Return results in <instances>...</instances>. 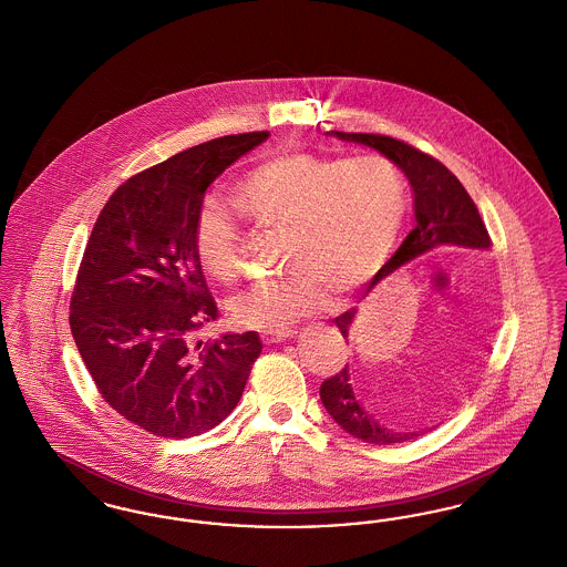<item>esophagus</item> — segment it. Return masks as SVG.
Here are the masks:
<instances>
[{
  "label": "esophagus",
  "instance_id": "esophagus-1",
  "mask_svg": "<svg viewBox=\"0 0 567 567\" xmlns=\"http://www.w3.org/2000/svg\"><path fill=\"white\" fill-rule=\"evenodd\" d=\"M291 336L289 329H264L261 331V338L271 344V342H280V340H287Z\"/></svg>",
  "mask_w": 567,
  "mask_h": 567
}]
</instances>
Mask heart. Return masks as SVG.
I'll list each match as a JSON object with an SVG mask.
<instances>
[{"label":"heart","instance_id":"obj_1","mask_svg":"<svg viewBox=\"0 0 567 567\" xmlns=\"http://www.w3.org/2000/svg\"><path fill=\"white\" fill-rule=\"evenodd\" d=\"M236 208L264 231H282L276 280L231 299L238 323L285 329L315 315L329 291L349 293L389 259L408 213L402 169L382 157L280 153L252 167L234 189ZM195 252L220 282L244 271L243 227L223 204L208 202L195 220Z\"/></svg>","mask_w":567,"mask_h":567}]
</instances>
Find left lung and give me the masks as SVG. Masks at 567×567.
<instances>
[{"label": "left lung", "instance_id": "1", "mask_svg": "<svg viewBox=\"0 0 567 567\" xmlns=\"http://www.w3.org/2000/svg\"><path fill=\"white\" fill-rule=\"evenodd\" d=\"M331 134L347 142H357V144L377 148L378 153H382L386 159H391L404 172L405 178L410 181L414 190L416 225L405 236L404 243L395 250V255L378 270L370 282V289L391 271L402 268L404 264L416 259L419 255L432 250L435 246H442V244H457L467 248L491 246L488 231L483 218L478 215L476 204L472 202L470 193L463 189L457 176L444 163L389 135L347 134V132H331ZM352 319H354V308L333 321L344 338L349 336ZM321 402L324 410L331 414V419L344 432L370 444H398L425 433L398 432L374 421L352 393L349 365H344L338 374L323 380Z\"/></svg>", "mask_w": 567, "mask_h": 567}]
</instances>
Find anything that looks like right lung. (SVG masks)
Returning <instances> with one entry per match:
<instances>
[{
	"label": "right lung",
	"instance_id": "1",
	"mask_svg": "<svg viewBox=\"0 0 567 567\" xmlns=\"http://www.w3.org/2000/svg\"><path fill=\"white\" fill-rule=\"evenodd\" d=\"M270 132L223 135L110 195L82 255L70 329L100 395L157 437L216 427L243 398L257 331L199 340L218 317L195 252L206 189Z\"/></svg>",
	"mask_w": 567,
	"mask_h": 567
}]
</instances>
